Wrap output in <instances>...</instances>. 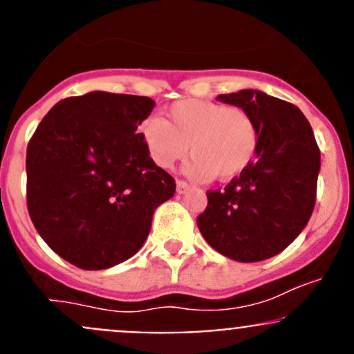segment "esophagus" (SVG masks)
I'll return each mask as SVG.
<instances>
[{"label":"esophagus","mask_w":354,"mask_h":354,"mask_svg":"<svg viewBox=\"0 0 354 354\" xmlns=\"http://www.w3.org/2000/svg\"><path fill=\"white\" fill-rule=\"evenodd\" d=\"M190 190V185L187 183V181L185 180H176V192L180 195H183V194H187V192Z\"/></svg>","instance_id":"esophagus-1"}]
</instances>
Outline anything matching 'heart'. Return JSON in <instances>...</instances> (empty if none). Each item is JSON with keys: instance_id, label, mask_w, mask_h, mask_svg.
<instances>
[{"instance_id": "obj_1", "label": "heart", "mask_w": 354, "mask_h": 354, "mask_svg": "<svg viewBox=\"0 0 354 354\" xmlns=\"http://www.w3.org/2000/svg\"><path fill=\"white\" fill-rule=\"evenodd\" d=\"M156 166L169 169L192 151L185 171L200 181L233 180L253 162L260 128L250 111L203 99H181L167 108V121L147 116L138 124Z\"/></svg>"}]
</instances>
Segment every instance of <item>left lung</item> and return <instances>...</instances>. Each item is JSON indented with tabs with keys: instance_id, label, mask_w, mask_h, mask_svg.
Returning a JSON list of instances; mask_svg holds the SVG:
<instances>
[{
	"instance_id": "left-lung-1",
	"label": "left lung",
	"mask_w": 354,
	"mask_h": 354,
	"mask_svg": "<svg viewBox=\"0 0 354 354\" xmlns=\"http://www.w3.org/2000/svg\"><path fill=\"white\" fill-rule=\"evenodd\" d=\"M253 114L260 128L257 159L226 185L207 192L197 217L205 241L236 262H260L283 252L308 223L317 198L320 151L295 104L260 91L217 95Z\"/></svg>"
}]
</instances>
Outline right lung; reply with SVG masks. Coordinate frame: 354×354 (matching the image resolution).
<instances>
[{"label": "right lung", "mask_w": 354, "mask_h": 354, "mask_svg": "<svg viewBox=\"0 0 354 354\" xmlns=\"http://www.w3.org/2000/svg\"><path fill=\"white\" fill-rule=\"evenodd\" d=\"M156 102L88 92L42 118L27 147V209L53 252L84 270L124 262L176 183L149 156L138 124Z\"/></svg>", "instance_id": "1"}]
</instances>
